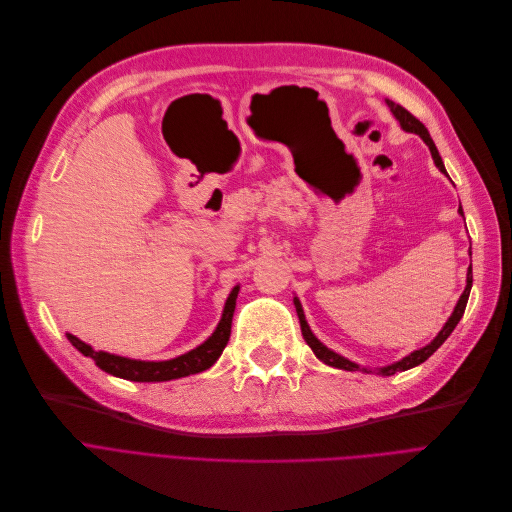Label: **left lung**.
I'll return each mask as SVG.
<instances>
[{"instance_id":"left-lung-1","label":"left lung","mask_w":512,"mask_h":512,"mask_svg":"<svg viewBox=\"0 0 512 512\" xmlns=\"http://www.w3.org/2000/svg\"><path fill=\"white\" fill-rule=\"evenodd\" d=\"M385 104H387V108H389V110H392V114L396 116V120L400 123V127H402L406 133H415V135H419V137L427 143V148H429V152H431V158H433L435 166L440 168V173H444V175L448 177V173H446V166H444V162H442V156H440V152H437L435 143H433V139H431L429 131L425 129V125L421 123V120L412 116L406 108H402L400 104H396V102H392V100H385ZM458 214H460V216H465V214H462V208H458ZM469 256H471V252H469ZM471 285H473V266H469L465 291H462V294H460V298H458V302H456V306H454V310H452V314H450V319L446 321V325L442 327V331L437 333L427 346H423V348H419V350H415V352H410V354H408V356H404L402 360H396V362H392V364H387V367H379V369H375V371H373V369H369V367H360V364H356V362L348 360L346 356L337 354V352H333L331 348H327V346L321 342V339L312 333V329L308 327L304 308H302V304H300V300H298L296 296H294V306H296V312H298V319H300V327H302V335H304V339H306V344L312 348L314 356L319 358L321 362L329 364V367H333V369L362 371V373H377V375L389 377V375H394V373L408 371V369H412V367H419L421 362H425V360H427V358H429L437 348H440V346L446 342L448 335L454 331V327H456V325H458V321L462 319V314H465L467 300H469V294H471Z\"/></svg>"}]
</instances>
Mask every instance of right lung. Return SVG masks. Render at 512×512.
I'll list each match as a JSON object with an SVG mask.
<instances>
[{
    "label": "right lung",
    "mask_w": 512,
    "mask_h": 512,
    "mask_svg": "<svg viewBox=\"0 0 512 512\" xmlns=\"http://www.w3.org/2000/svg\"><path fill=\"white\" fill-rule=\"evenodd\" d=\"M239 294V285L231 289V294L225 302L221 321H218L216 329L212 335L206 339L204 344L198 348H193L181 356L168 358V360H137V358H127V356H118L110 352H95L89 344L81 342L79 337L72 333H66L68 342L75 346L83 356H89L95 360L97 367L106 371L108 375L127 379V381H139V383H158V381H173L181 379L187 375H196L206 369H210L212 364L218 360V356L223 354L229 335H231V321H233V312H235V300Z\"/></svg>",
    "instance_id": "1"
}]
</instances>
